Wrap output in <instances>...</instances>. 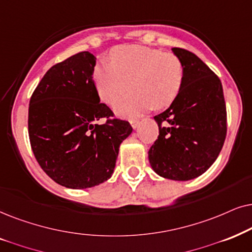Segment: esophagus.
<instances>
[{
    "label": "esophagus",
    "instance_id": "1",
    "mask_svg": "<svg viewBox=\"0 0 252 252\" xmlns=\"http://www.w3.org/2000/svg\"><path fill=\"white\" fill-rule=\"evenodd\" d=\"M130 124H131V126L133 129H136L137 126H138V124H139V120L131 119V120H130Z\"/></svg>",
    "mask_w": 252,
    "mask_h": 252
}]
</instances>
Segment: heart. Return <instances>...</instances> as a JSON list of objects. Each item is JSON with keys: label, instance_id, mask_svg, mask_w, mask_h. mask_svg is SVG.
<instances>
[{"label": "heart", "instance_id": "heart-1", "mask_svg": "<svg viewBox=\"0 0 252 252\" xmlns=\"http://www.w3.org/2000/svg\"><path fill=\"white\" fill-rule=\"evenodd\" d=\"M113 63L95 66L93 79L100 99L113 105L129 90L133 91L116 103L121 116H137L151 108L172 103L182 87L183 63L173 53L138 45L117 46L110 52Z\"/></svg>", "mask_w": 252, "mask_h": 252}]
</instances>
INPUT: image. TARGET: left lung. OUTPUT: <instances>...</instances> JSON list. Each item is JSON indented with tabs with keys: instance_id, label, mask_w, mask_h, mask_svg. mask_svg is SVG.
<instances>
[{
	"instance_id": "1",
	"label": "left lung",
	"mask_w": 252,
	"mask_h": 252,
	"mask_svg": "<svg viewBox=\"0 0 252 252\" xmlns=\"http://www.w3.org/2000/svg\"><path fill=\"white\" fill-rule=\"evenodd\" d=\"M173 52L183 63V84L172 105L154 116L159 136L149 160L160 176L188 181L217 160L226 139L227 110L219 77L189 50Z\"/></svg>"
}]
</instances>
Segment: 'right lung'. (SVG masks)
Returning <instances> with one entry per match:
<instances>
[{
	"instance_id": "obj_1",
	"label": "right lung",
	"mask_w": 252,
	"mask_h": 252,
	"mask_svg": "<svg viewBox=\"0 0 252 252\" xmlns=\"http://www.w3.org/2000/svg\"><path fill=\"white\" fill-rule=\"evenodd\" d=\"M95 58L80 52L53 65L32 93L29 137L36 161L63 187L85 189L112 176L120 144L132 131L100 102Z\"/></svg>"
}]
</instances>
